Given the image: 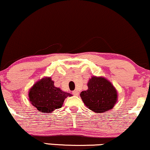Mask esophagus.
I'll return each mask as SVG.
<instances>
[{"mask_svg": "<svg viewBox=\"0 0 150 150\" xmlns=\"http://www.w3.org/2000/svg\"><path fill=\"white\" fill-rule=\"evenodd\" d=\"M72 93H73L74 96H78L79 95V92L78 91H74L73 92H72Z\"/></svg>", "mask_w": 150, "mask_h": 150, "instance_id": "obj_1", "label": "esophagus"}]
</instances>
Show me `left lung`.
Listing matches in <instances>:
<instances>
[{
  "label": "left lung",
  "instance_id": "8db88e82",
  "mask_svg": "<svg viewBox=\"0 0 150 150\" xmlns=\"http://www.w3.org/2000/svg\"><path fill=\"white\" fill-rule=\"evenodd\" d=\"M87 91L81 93L83 103L91 110L103 113L112 110L117 101V91L104 77L93 76L88 82Z\"/></svg>",
  "mask_w": 150,
  "mask_h": 150
}]
</instances>
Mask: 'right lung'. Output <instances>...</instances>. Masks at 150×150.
I'll return each mask as SVG.
<instances>
[{"label":"right lung","instance_id":"add662e5","mask_svg":"<svg viewBox=\"0 0 150 150\" xmlns=\"http://www.w3.org/2000/svg\"><path fill=\"white\" fill-rule=\"evenodd\" d=\"M71 96L54 86L50 77H45L37 81L29 90V101L39 112H52L61 108L65 98Z\"/></svg>","mask_w":150,"mask_h":150}]
</instances>
